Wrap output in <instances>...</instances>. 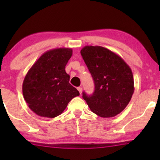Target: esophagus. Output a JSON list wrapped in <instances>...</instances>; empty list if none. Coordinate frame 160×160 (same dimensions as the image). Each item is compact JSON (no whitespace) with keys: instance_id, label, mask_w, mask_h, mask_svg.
I'll return each instance as SVG.
<instances>
[{"instance_id":"obj_1","label":"esophagus","mask_w":160,"mask_h":160,"mask_svg":"<svg viewBox=\"0 0 160 160\" xmlns=\"http://www.w3.org/2000/svg\"><path fill=\"white\" fill-rule=\"evenodd\" d=\"M77 89H78V91L79 92V93L82 94V87H78Z\"/></svg>"}]
</instances>
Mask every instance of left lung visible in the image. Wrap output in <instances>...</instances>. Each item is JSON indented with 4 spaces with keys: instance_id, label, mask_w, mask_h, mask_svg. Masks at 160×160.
<instances>
[{
    "instance_id": "left-lung-1",
    "label": "left lung",
    "mask_w": 160,
    "mask_h": 160,
    "mask_svg": "<svg viewBox=\"0 0 160 160\" xmlns=\"http://www.w3.org/2000/svg\"><path fill=\"white\" fill-rule=\"evenodd\" d=\"M81 54L95 83L92 95L82 96L90 110L103 118L119 114L134 92L132 70L121 57L100 46H86Z\"/></svg>"
}]
</instances>
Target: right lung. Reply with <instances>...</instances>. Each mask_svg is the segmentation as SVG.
I'll use <instances>...</instances> for the list:
<instances>
[{"instance_id": "1", "label": "right lung", "mask_w": 160, "mask_h": 160, "mask_svg": "<svg viewBox=\"0 0 160 160\" xmlns=\"http://www.w3.org/2000/svg\"><path fill=\"white\" fill-rule=\"evenodd\" d=\"M71 48L46 52L32 65L24 78L22 93L28 106L37 115L54 118L62 113L79 92L69 83L65 65L71 58Z\"/></svg>"}]
</instances>
